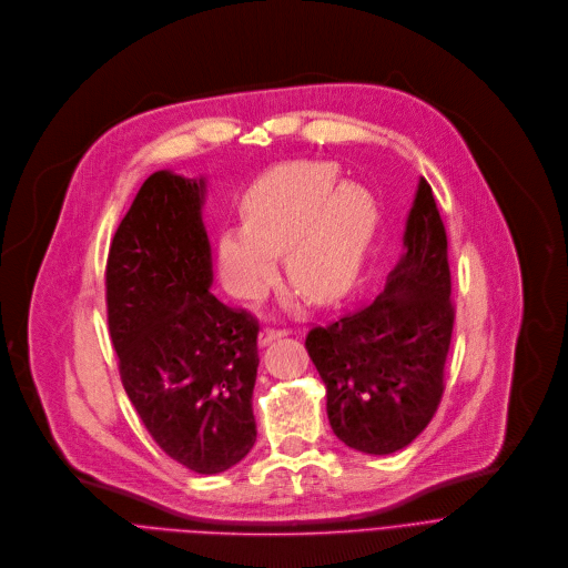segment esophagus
I'll list each match as a JSON object with an SVG mask.
<instances>
[{"mask_svg": "<svg viewBox=\"0 0 568 568\" xmlns=\"http://www.w3.org/2000/svg\"><path fill=\"white\" fill-rule=\"evenodd\" d=\"M288 326L284 324V322H277L275 326H266L264 331H262V345H266V343H271V339H275V337H282V335H288Z\"/></svg>", "mask_w": 568, "mask_h": 568, "instance_id": "34e87169", "label": "esophagus"}]
</instances>
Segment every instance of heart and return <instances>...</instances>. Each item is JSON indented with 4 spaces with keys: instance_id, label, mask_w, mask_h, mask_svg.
<instances>
[{
    "instance_id": "heart-1",
    "label": "heart",
    "mask_w": 568,
    "mask_h": 568,
    "mask_svg": "<svg viewBox=\"0 0 568 568\" xmlns=\"http://www.w3.org/2000/svg\"><path fill=\"white\" fill-rule=\"evenodd\" d=\"M246 229L221 235L219 260L229 284L257 295L284 255L288 282L308 300L343 295L374 235L376 207L367 190L339 185L326 163H288L264 174L244 199Z\"/></svg>"
}]
</instances>
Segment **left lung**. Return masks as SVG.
<instances>
[{"instance_id": "obj_1", "label": "left lung", "mask_w": 568, "mask_h": 568, "mask_svg": "<svg viewBox=\"0 0 568 568\" xmlns=\"http://www.w3.org/2000/svg\"><path fill=\"white\" fill-rule=\"evenodd\" d=\"M405 255L372 302L306 333L326 385L333 434L365 455H392L432 420L445 389L455 302L447 235L432 187L418 183Z\"/></svg>"}]
</instances>
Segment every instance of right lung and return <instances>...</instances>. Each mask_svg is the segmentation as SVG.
Here are the masks:
<instances>
[{"label":"right lung","instance_id":"right-lung-1","mask_svg":"<svg viewBox=\"0 0 568 568\" xmlns=\"http://www.w3.org/2000/svg\"><path fill=\"white\" fill-rule=\"evenodd\" d=\"M203 181L154 172L111 240L106 324L123 387L168 457L216 475L255 445L260 322L210 293Z\"/></svg>","mask_w":568,"mask_h":568}]
</instances>
